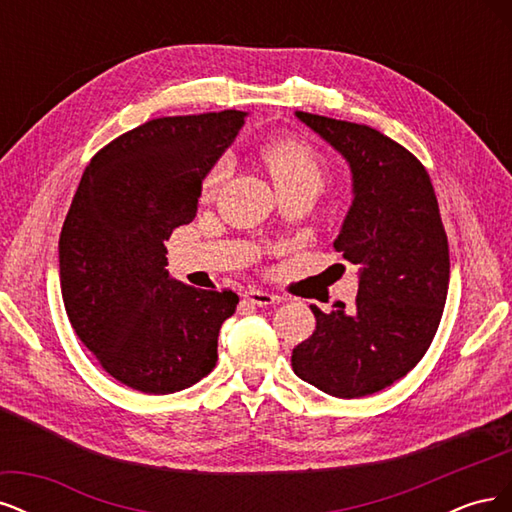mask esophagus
<instances>
[{
  "label": "esophagus",
  "instance_id": "obj_1",
  "mask_svg": "<svg viewBox=\"0 0 512 512\" xmlns=\"http://www.w3.org/2000/svg\"><path fill=\"white\" fill-rule=\"evenodd\" d=\"M243 297H245L247 303L258 305V307H267V305H273V303H280L282 301L280 297H275V294L262 292V290H247Z\"/></svg>",
  "mask_w": 512,
  "mask_h": 512
}]
</instances>
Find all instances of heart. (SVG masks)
<instances>
[{"instance_id":"heart-1","label":"heart","mask_w":512,"mask_h":512,"mask_svg":"<svg viewBox=\"0 0 512 512\" xmlns=\"http://www.w3.org/2000/svg\"><path fill=\"white\" fill-rule=\"evenodd\" d=\"M260 160L265 162L277 192L305 188V185L322 188L324 177H327V168H324L318 153L305 143L294 141V138H273V141L265 143L260 147ZM224 177L226 162L222 160L215 164L205 177L203 194L213 196L218 192Z\"/></svg>"}]
</instances>
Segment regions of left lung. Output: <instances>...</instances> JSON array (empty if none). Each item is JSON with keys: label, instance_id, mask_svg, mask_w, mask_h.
Listing matches in <instances>:
<instances>
[{"label": "left lung", "instance_id": "8db88e82", "mask_svg": "<svg viewBox=\"0 0 512 512\" xmlns=\"http://www.w3.org/2000/svg\"><path fill=\"white\" fill-rule=\"evenodd\" d=\"M348 162L352 205L333 247L359 265L352 309L316 305V331L292 350V369L322 393H378L423 359L446 303L451 260L425 166L382 132L297 111Z\"/></svg>", "mask_w": 512, "mask_h": 512}]
</instances>
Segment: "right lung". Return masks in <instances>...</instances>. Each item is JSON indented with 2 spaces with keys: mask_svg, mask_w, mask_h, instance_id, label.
Masks as SVG:
<instances>
[{
  "mask_svg": "<svg viewBox=\"0 0 512 512\" xmlns=\"http://www.w3.org/2000/svg\"><path fill=\"white\" fill-rule=\"evenodd\" d=\"M247 113L151 119L87 164L59 235V280L81 342L121 384L183 391L218 361L232 290H200L166 271L164 241L196 218L203 181Z\"/></svg>",
  "mask_w": 512,
  "mask_h": 512,
  "instance_id": "right-lung-1",
  "label": "right lung"
}]
</instances>
